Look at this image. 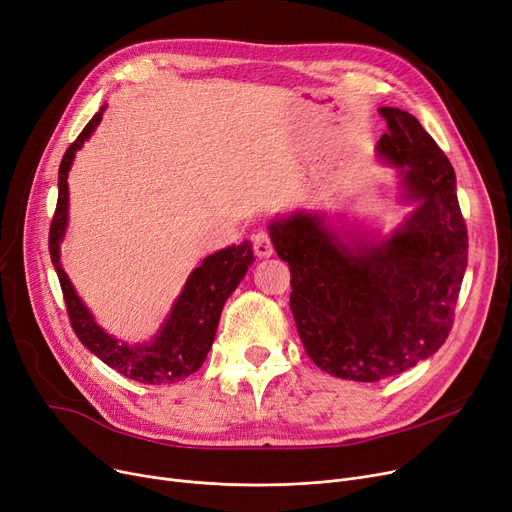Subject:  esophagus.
<instances>
[{
  "instance_id": "esophagus-1",
  "label": "esophagus",
  "mask_w": 512,
  "mask_h": 512,
  "mask_svg": "<svg viewBox=\"0 0 512 512\" xmlns=\"http://www.w3.org/2000/svg\"><path fill=\"white\" fill-rule=\"evenodd\" d=\"M253 251L257 257H270L274 253V245H272V238L265 230H259L253 236Z\"/></svg>"
}]
</instances>
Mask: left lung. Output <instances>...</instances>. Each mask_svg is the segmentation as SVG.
<instances>
[{"label":"left lung","instance_id":"8db88e82","mask_svg":"<svg viewBox=\"0 0 512 512\" xmlns=\"http://www.w3.org/2000/svg\"><path fill=\"white\" fill-rule=\"evenodd\" d=\"M380 155L405 168L419 209L380 247L344 249L303 211L270 226L290 267V311L309 359L334 378L380 382L434 355L467 270V224L444 151L419 120L382 107Z\"/></svg>","mask_w":512,"mask_h":512}]
</instances>
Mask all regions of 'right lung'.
Segmentation results:
<instances>
[{"instance_id": "add662e5", "label": "right lung", "mask_w": 512, "mask_h": 512, "mask_svg": "<svg viewBox=\"0 0 512 512\" xmlns=\"http://www.w3.org/2000/svg\"><path fill=\"white\" fill-rule=\"evenodd\" d=\"M101 114L103 107L101 112L89 120V124L62 157L58 170V205L49 226L51 263L56 267L62 286L70 326L78 340L95 357L134 382L153 386L176 384L188 378V375H193L205 363L215 338V330H218L224 303L240 284V280L245 278L249 265L253 263V251L249 242H242L238 247H228L205 257L191 278H188L164 330L155 336L153 342L128 346L110 334H105L95 324L87 307L76 297L60 265V240L64 236L68 218V170L72 166L74 153L89 139V134L101 120Z\"/></svg>"}]
</instances>
